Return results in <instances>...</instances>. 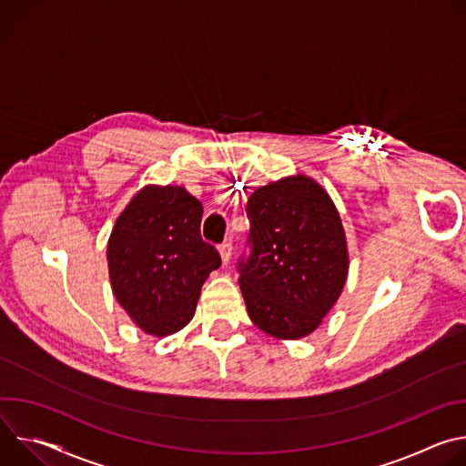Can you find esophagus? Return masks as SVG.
I'll use <instances>...</instances> for the list:
<instances>
[{
	"instance_id": "1",
	"label": "esophagus",
	"mask_w": 466,
	"mask_h": 466,
	"mask_svg": "<svg viewBox=\"0 0 466 466\" xmlns=\"http://www.w3.org/2000/svg\"><path fill=\"white\" fill-rule=\"evenodd\" d=\"M219 254H221L223 263H228L230 258H232V241H223L219 245Z\"/></svg>"
}]
</instances>
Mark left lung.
<instances>
[{
  "label": "left lung",
  "instance_id": "1",
  "mask_svg": "<svg viewBox=\"0 0 466 466\" xmlns=\"http://www.w3.org/2000/svg\"><path fill=\"white\" fill-rule=\"evenodd\" d=\"M250 230L238 259L250 320L279 339H300L336 304L349 275L341 218L308 177H288L252 191Z\"/></svg>",
  "mask_w": 466,
  "mask_h": 466
}]
</instances>
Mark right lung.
Instances as JSON below:
<instances>
[{"mask_svg": "<svg viewBox=\"0 0 466 466\" xmlns=\"http://www.w3.org/2000/svg\"><path fill=\"white\" fill-rule=\"evenodd\" d=\"M203 205L182 186H147L117 218L108 239V273L121 308L146 334L184 328L208 275L221 265L201 236Z\"/></svg>", "mask_w": 466, "mask_h": 466, "instance_id": "add662e5", "label": "right lung"}]
</instances>
